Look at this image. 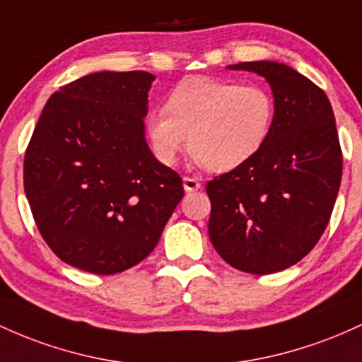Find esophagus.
I'll list each match as a JSON object with an SVG mask.
<instances>
[{
  "instance_id": "obj_1",
  "label": "esophagus",
  "mask_w": 362,
  "mask_h": 362,
  "mask_svg": "<svg viewBox=\"0 0 362 362\" xmlns=\"http://www.w3.org/2000/svg\"><path fill=\"white\" fill-rule=\"evenodd\" d=\"M182 188H185V192H197V189L202 188L200 181L194 180V177H182Z\"/></svg>"
}]
</instances>
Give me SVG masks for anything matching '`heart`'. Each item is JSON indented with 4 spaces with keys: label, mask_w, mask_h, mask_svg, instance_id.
Listing matches in <instances>:
<instances>
[{
    "label": "heart",
    "mask_w": 362,
    "mask_h": 362,
    "mask_svg": "<svg viewBox=\"0 0 362 362\" xmlns=\"http://www.w3.org/2000/svg\"><path fill=\"white\" fill-rule=\"evenodd\" d=\"M275 105L258 85L197 76L174 87L164 111L145 121L150 148L162 165H173L185 147L214 173H227L247 162L265 145Z\"/></svg>",
    "instance_id": "b5f03b06"
}]
</instances>
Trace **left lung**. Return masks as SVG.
Listing matches in <instances>:
<instances>
[{
	"instance_id": "1",
	"label": "left lung",
	"mask_w": 362,
	"mask_h": 362,
	"mask_svg": "<svg viewBox=\"0 0 362 362\" xmlns=\"http://www.w3.org/2000/svg\"><path fill=\"white\" fill-rule=\"evenodd\" d=\"M230 70L258 73L274 93L265 145L206 185L210 241L234 269L275 274L303 259L327 229L342 180V150L330 100L287 64L251 61Z\"/></svg>"
}]
</instances>
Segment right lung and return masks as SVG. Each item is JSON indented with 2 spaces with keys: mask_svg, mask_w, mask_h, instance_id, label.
Returning a JSON list of instances; mask_svg holds the SVG:
<instances>
[{
  "mask_svg": "<svg viewBox=\"0 0 362 362\" xmlns=\"http://www.w3.org/2000/svg\"><path fill=\"white\" fill-rule=\"evenodd\" d=\"M147 71H97L42 109L23 188L44 241L75 269L117 274L147 258L185 194L145 141Z\"/></svg>",
  "mask_w": 362,
  "mask_h": 362,
  "instance_id": "1",
  "label": "right lung"
}]
</instances>
